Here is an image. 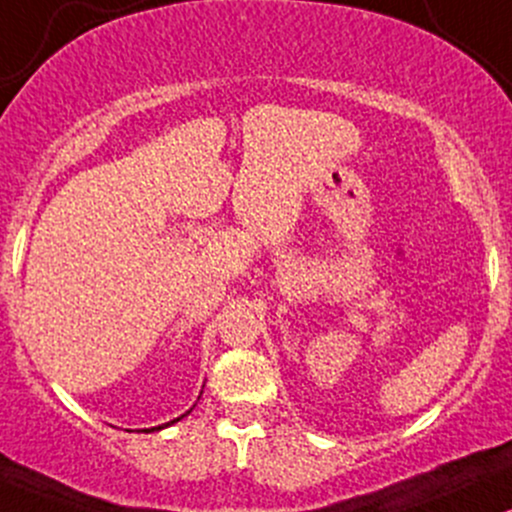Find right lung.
<instances>
[{"mask_svg":"<svg viewBox=\"0 0 512 512\" xmlns=\"http://www.w3.org/2000/svg\"><path fill=\"white\" fill-rule=\"evenodd\" d=\"M182 418H184V415H182ZM179 420V418H177ZM172 423H174V420H172ZM172 423H165V425H160V428H167V425H172ZM160 428H150V430H160Z\"/></svg>","mask_w":512,"mask_h":512,"instance_id":"right-lung-1","label":"right lung"}]
</instances>
